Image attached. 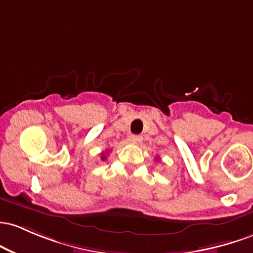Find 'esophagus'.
<instances>
[{"instance_id":"34e87169","label":"esophagus","mask_w":253,"mask_h":253,"mask_svg":"<svg viewBox=\"0 0 253 253\" xmlns=\"http://www.w3.org/2000/svg\"><path fill=\"white\" fill-rule=\"evenodd\" d=\"M132 140H134L136 143H141V142H142V136L141 135H134V136H132Z\"/></svg>"}]
</instances>
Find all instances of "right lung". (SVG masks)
Segmentation results:
<instances>
[{
	"mask_svg": "<svg viewBox=\"0 0 253 253\" xmlns=\"http://www.w3.org/2000/svg\"><path fill=\"white\" fill-rule=\"evenodd\" d=\"M105 159H106V154L103 153V154H101V160H105Z\"/></svg>",
	"mask_w": 253,
	"mask_h": 253,
	"instance_id": "add662e5",
	"label": "right lung"
}]
</instances>
